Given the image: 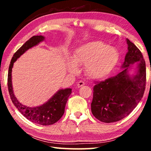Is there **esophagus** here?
<instances>
[{"instance_id":"obj_1","label":"esophagus","mask_w":151,"mask_h":151,"mask_svg":"<svg viewBox=\"0 0 151 151\" xmlns=\"http://www.w3.org/2000/svg\"><path fill=\"white\" fill-rule=\"evenodd\" d=\"M85 82H83V81H78V83H77V87L78 88H80V87H81V86H83V85H85Z\"/></svg>"}]
</instances>
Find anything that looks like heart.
<instances>
[{"label": "heart", "mask_w": 151, "mask_h": 151, "mask_svg": "<svg viewBox=\"0 0 151 151\" xmlns=\"http://www.w3.org/2000/svg\"><path fill=\"white\" fill-rule=\"evenodd\" d=\"M119 54L115 48L101 40H94L81 46L75 50L73 59L68 60L67 69L71 74L79 71L78 65L85 66L86 76L94 80L108 76L115 67Z\"/></svg>", "instance_id": "obj_1"}]
</instances>
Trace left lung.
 Segmentation results:
<instances>
[{
	"label": "left lung",
	"instance_id": "1",
	"mask_svg": "<svg viewBox=\"0 0 151 151\" xmlns=\"http://www.w3.org/2000/svg\"><path fill=\"white\" fill-rule=\"evenodd\" d=\"M128 52L121 73L96 83L93 88L91 111L96 119L110 123L129 115L142 98L146 86V65L140 50L127 39ZM138 63L136 74L128 75L129 65Z\"/></svg>",
	"mask_w": 151,
	"mask_h": 151
}]
</instances>
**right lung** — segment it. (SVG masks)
<instances>
[{"mask_svg": "<svg viewBox=\"0 0 151 151\" xmlns=\"http://www.w3.org/2000/svg\"><path fill=\"white\" fill-rule=\"evenodd\" d=\"M45 40L42 36H33L14 53L9 65L8 73V88L12 103L24 117L34 123L41 125H50L57 122L63 116L68 98L72 93L71 88L61 89L52 98L41 106L29 107L23 105L14 96L12 85V68L14 63L29 48L35 47Z\"/></svg>", "mask_w": 151, "mask_h": 151, "instance_id": "right-lung-1", "label": "right lung"}]
</instances>
